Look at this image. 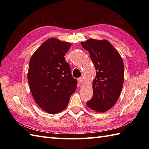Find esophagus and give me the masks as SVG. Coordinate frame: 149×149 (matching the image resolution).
<instances>
[{"mask_svg": "<svg viewBox=\"0 0 149 149\" xmlns=\"http://www.w3.org/2000/svg\"><path fill=\"white\" fill-rule=\"evenodd\" d=\"M78 81H79V83H80L81 84H83V83H84V80H83V77H79V78H78Z\"/></svg>", "mask_w": 149, "mask_h": 149, "instance_id": "esophagus-1", "label": "esophagus"}]
</instances>
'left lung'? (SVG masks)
<instances>
[{
    "label": "left lung",
    "instance_id": "left-lung-1",
    "mask_svg": "<svg viewBox=\"0 0 149 149\" xmlns=\"http://www.w3.org/2000/svg\"><path fill=\"white\" fill-rule=\"evenodd\" d=\"M81 43L90 53L96 70L93 97L86 104L91 109L105 112L115 105L122 90L124 79L122 58L107 40L89 39Z\"/></svg>",
    "mask_w": 149,
    "mask_h": 149
}]
</instances>
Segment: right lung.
<instances>
[{
  "label": "right lung",
  "instance_id": "right-lung-1",
  "mask_svg": "<svg viewBox=\"0 0 149 149\" xmlns=\"http://www.w3.org/2000/svg\"><path fill=\"white\" fill-rule=\"evenodd\" d=\"M71 44L56 38L43 42L31 58L27 74L34 99L41 108L50 114L65 109L77 88L65 54Z\"/></svg>",
  "mask_w": 149,
  "mask_h": 149
}]
</instances>
